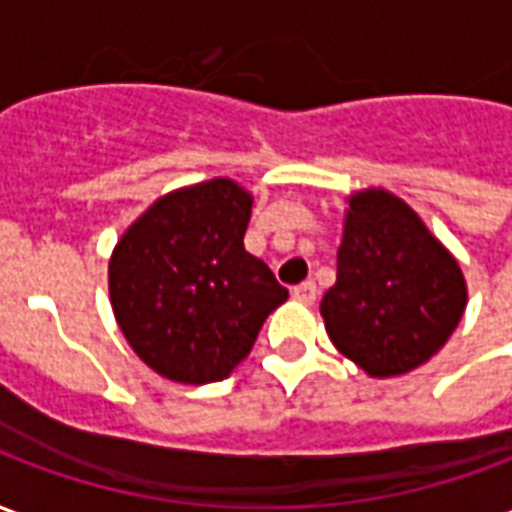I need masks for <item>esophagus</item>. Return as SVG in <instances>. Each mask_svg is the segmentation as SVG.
Listing matches in <instances>:
<instances>
[{
  "instance_id": "obj_1",
  "label": "esophagus",
  "mask_w": 512,
  "mask_h": 512,
  "mask_svg": "<svg viewBox=\"0 0 512 512\" xmlns=\"http://www.w3.org/2000/svg\"><path fill=\"white\" fill-rule=\"evenodd\" d=\"M290 293H293V299L304 301V304H312V301L318 299V288H315V282H312V279H307V282L296 285V288L290 290Z\"/></svg>"
}]
</instances>
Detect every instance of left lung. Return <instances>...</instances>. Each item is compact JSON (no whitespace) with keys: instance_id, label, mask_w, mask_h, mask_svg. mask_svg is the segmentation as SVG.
I'll return each mask as SVG.
<instances>
[{"instance_id":"8db88e82","label":"left lung","mask_w":512,"mask_h":512,"mask_svg":"<svg viewBox=\"0 0 512 512\" xmlns=\"http://www.w3.org/2000/svg\"><path fill=\"white\" fill-rule=\"evenodd\" d=\"M466 301L458 260L411 205L386 189L348 197L337 282L321 301L340 354L370 378L411 373L444 348Z\"/></svg>"}]
</instances>
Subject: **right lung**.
Listing matches in <instances>:
<instances>
[{
	"mask_svg": "<svg viewBox=\"0 0 512 512\" xmlns=\"http://www.w3.org/2000/svg\"><path fill=\"white\" fill-rule=\"evenodd\" d=\"M252 194L213 178L158 197L109 257V299L134 354L178 384H213L244 362L288 299L244 249Z\"/></svg>",
	"mask_w": 512,
	"mask_h": 512,
	"instance_id": "1",
	"label": "right lung"
}]
</instances>
